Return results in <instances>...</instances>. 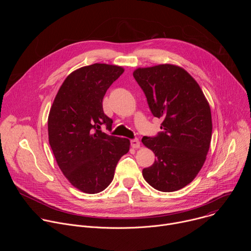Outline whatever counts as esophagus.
Returning a JSON list of instances; mask_svg holds the SVG:
<instances>
[{"label": "esophagus", "instance_id": "1", "mask_svg": "<svg viewBox=\"0 0 251 251\" xmlns=\"http://www.w3.org/2000/svg\"><path fill=\"white\" fill-rule=\"evenodd\" d=\"M140 141H139V139L138 138H134V139H132L131 140V146L133 147V148H139L140 147Z\"/></svg>", "mask_w": 251, "mask_h": 251}]
</instances>
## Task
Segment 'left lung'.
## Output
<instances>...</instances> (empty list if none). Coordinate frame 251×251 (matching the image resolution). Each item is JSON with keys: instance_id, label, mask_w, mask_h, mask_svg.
Listing matches in <instances>:
<instances>
[{"instance_id": "obj_1", "label": "left lung", "mask_w": 251, "mask_h": 251, "mask_svg": "<svg viewBox=\"0 0 251 251\" xmlns=\"http://www.w3.org/2000/svg\"><path fill=\"white\" fill-rule=\"evenodd\" d=\"M133 76L145 93L153 116L162 118L161 129L142 142L155 156L143 169L154 189L174 192L189 185L201 169L211 139V113L198 82L182 67L160 64L138 68Z\"/></svg>"}]
</instances>
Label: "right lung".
<instances>
[{
	"instance_id": "add662e5",
	"label": "right lung",
	"mask_w": 251,
	"mask_h": 251,
	"mask_svg": "<svg viewBox=\"0 0 251 251\" xmlns=\"http://www.w3.org/2000/svg\"><path fill=\"white\" fill-rule=\"evenodd\" d=\"M121 66L94 63L70 74L60 86L50 111L49 141L56 163L70 184L86 194L110 185L130 141L101 131L112 129L103 111V97L123 74Z\"/></svg>"
}]
</instances>
